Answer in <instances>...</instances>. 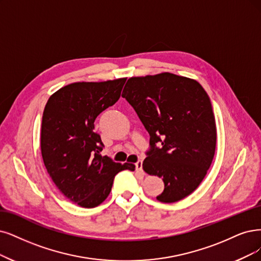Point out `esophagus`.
<instances>
[{
    "mask_svg": "<svg viewBox=\"0 0 261 261\" xmlns=\"http://www.w3.org/2000/svg\"><path fill=\"white\" fill-rule=\"evenodd\" d=\"M136 168H137L138 171H140V172L143 173V162H142V160H139V161L136 163Z\"/></svg>",
    "mask_w": 261,
    "mask_h": 261,
    "instance_id": "esophagus-1",
    "label": "esophagus"
}]
</instances>
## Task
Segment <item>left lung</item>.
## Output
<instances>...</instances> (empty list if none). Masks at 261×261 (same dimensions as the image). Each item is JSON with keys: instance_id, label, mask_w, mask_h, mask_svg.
Here are the masks:
<instances>
[{"instance_id": "8db88e82", "label": "left lung", "mask_w": 261, "mask_h": 261, "mask_svg": "<svg viewBox=\"0 0 261 261\" xmlns=\"http://www.w3.org/2000/svg\"><path fill=\"white\" fill-rule=\"evenodd\" d=\"M121 96L149 133L143 169L165 182L157 200L173 203L192 194L206 175L216 148L215 116L203 87L166 72L131 77Z\"/></svg>"}]
</instances>
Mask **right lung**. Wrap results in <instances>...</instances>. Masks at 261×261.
I'll use <instances>...</instances> for the list:
<instances>
[{"label":"right lung","mask_w":261,"mask_h":261,"mask_svg":"<svg viewBox=\"0 0 261 261\" xmlns=\"http://www.w3.org/2000/svg\"><path fill=\"white\" fill-rule=\"evenodd\" d=\"M127 79L100 83H73L48 99L43 113L41 150L55 185L82 207L100 205L109 197L115 175L136 170L101 156L104 147L94 131L98 115L120 98Z\"/></svg>","instance_id":"1"}]
</instances>
